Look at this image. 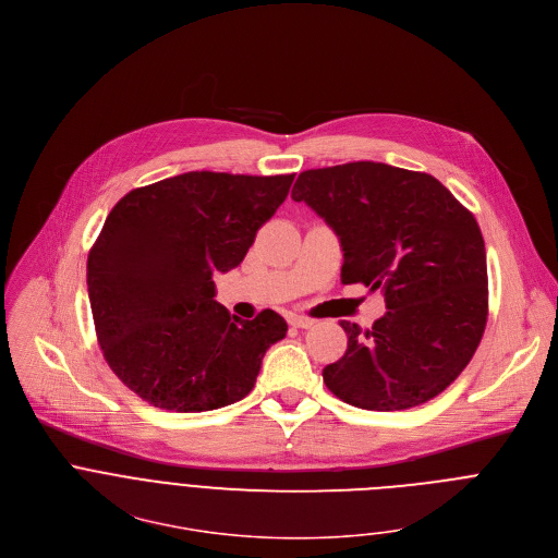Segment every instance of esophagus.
Instances as JSON below:
<instances>
[{
  "mask_svg": "<svg viewBox=\"0 0 558 558\" xmlns=\"http://www.w3.org/2000/svg\"><path fill=\"white\" fill-rule=\"evenodd\" d=\"M289 326L293 328H311L315 322L311 317H302V315H289Z\"/></svg>",
  "mask_w": 558,
  "mask_h": 558,
  "instance_id": "obj_1",
  "label": "esophagus"
}]
</instances>
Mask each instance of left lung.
<instances>
[{"label": "left lung", "instance_id": "left-lung-1", "mask_svg": "<svg viewBox=\"0 0 558 558\" xmlns=\"http://www.w3.org/2000/svg\"><path fill=\"white\" fill-rule=\"evenodd\" d=\"M291 197L339 236L341 282L381 289L388 306L369 330L341 322L348 348L324 367L326 388L375 412L438 397L486 328V250L475 217L436 177L381 161L304 170Z\"/></svg>", "mask_w": 558, "mask_h": 558}]
</instances>
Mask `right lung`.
Segmentation results:
<instances>
[{"label":"right lung","mask_w":558,"mask_h":558,"mask_svg":"<svg viewBox=\"0 0 558 558\" xmlns=\"http://www.w3.org/2000/svg\"><path fill=\"white\" fill-rule=\"evenodd\" d=\"M293 177L193 170L113 206L87 258V291L102 354L140 399L189 414L252 392L287 322L271 308L230 317L213 276L243 263Z\"/></svg>","instance_id":"obj_1"}]
</instances>
